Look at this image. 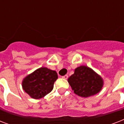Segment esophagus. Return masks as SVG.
Wrapping results in <instances>:
<instances>
[{
  "instance_id": "1",
  "label": "esophagus",
  "mask_w": 124,
  "mask_h": 124,
  "mask_svg": "<svg viewBox=\"0 0 124 124\" xmlns=\"http://www.w3.org/2000/svg\"><path fill=\"white\" fill-rule=\"evenodd\" d=\"M62 78H64V79H68V76L67 75H64L62 77Z\"/></svg>"
}]
</instances>
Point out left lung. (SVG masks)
<instances>
[{
    "instance_id": "8db88e82",
    "label": "left lung",
    "mask_w": 124,
    "mask_h": 124,
    "mask_svg": "<svg viewBox=\"0 0 124 124\" xmlns=\"http://www.w3.org/2000/svg\"><path fill=\"white\" fill-rule=\"evenodd\" d=\"M68 80L74 93L84 98L97 94L104 85L102 78L85 66L76 68L74 74Z\"/></svg>"
}]
</instances>
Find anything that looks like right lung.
I'll use <instances>...</instances> for the list:
<instances>
[{
    "label": "right lung",
    "mask_w": 124,
    "mask_h": 124,
    "mask_svg": "<svg viewBox=\"0 0 124 124\" xmlns=\"http://www.w3.org/2000/svg\"><path fill=\"white\" fill-rule=\"evenodd\" d=\"M58 75L53 70L40 68L28 75L22 81V88L31 98L39 99L51 91Z\"/></svg>",
    "instance_id": "1"
}]
</instances>
